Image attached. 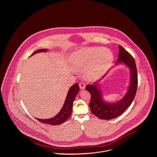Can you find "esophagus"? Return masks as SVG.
<instances>
[{
  "label": "esophagus",
  "mask_w": 157,
  "mask_h": 157,
  "mask_svg": "<svg viewBox=\"0 0 157 157\" xmlns=\"http://www.w3.org/2000/svg\"><path fill=\"white\" fill-rule=\"evenodd\" d=\"M79 88L81 90H84L85 88V85L83 82H80L79 83Z\"/></svg>",
  "instance_id": "34e87169"
}]
</instances>
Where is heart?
Listing matches in <instances>:
<instances>
[{
  "mask_svg": "<svg viewBox=\"0 0 157 157\" xmlns=\"http://www.w3.org/2000/svg\"><path fill=\"white\" fill-rule=\"evenodd\" d=\"M113 53L106 48H85L73 53L70 65L76 71H83L86 79L94 80L99 78L110 67Z\"/></svg>",
  "mask_w": 157,
  "mask_h": 157,
  "instance_id": "heart-1",
  "label": "heart"
}]
</instances>
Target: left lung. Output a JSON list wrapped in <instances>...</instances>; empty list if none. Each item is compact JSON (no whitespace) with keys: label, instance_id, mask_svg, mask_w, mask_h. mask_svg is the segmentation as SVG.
Returning a JSON list of instances; mask_svg holds the SVG:
<instances>
[{"label":"left lung","instance_id":"1","mask_svg":"<svg viewBox=\"0 0 157 157\" xmlns=\"http://www.w3.org/2000/svg\"><path fill=\"white\" fill-rule=\"evenodd\" d=\"M120 51L116 65L123 63L129 68L131 72L130 85L127 94L120 100L115 103H109L104 101L98 82H94L93 85H88L85 89L90 94V109L96 117L102 120H109L120 116L127 109L132 102L136 95L138 86L137 69L134 58L127 51L119 45ZM105 74L102 79L106 76Z\"/></svg>","mask_w":157,"mask_h":157}]
</instances>
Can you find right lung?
<instances>
[{
  "mask_svg": "<svg viewBox=\"0 0 157 157\" xmlns=\"http://www.w3.org/2000/svg\"><path fill=\"white\" fill-rule=\"evenodd\" d=\"M47 51H48L47 49H39L33 53L30 56L35 55V53L46 52ZM79 88L78 84L76 83L70 88V89L67 92V96L66 98L64 104L63 105L60 112L55 117L50 119H45V120L39 119V118H36V119L42 123L48 124L52 125H56L60 124L62 123H63L70 117L71 115L72 106H73V102L75 100L76 94L79 92Z\"/></svg>",
  "mask_w": 157,
  "mask_h": 157,
  "instance_id": "right-lung-1",
  "label": "right lung"
}]
</instances>
